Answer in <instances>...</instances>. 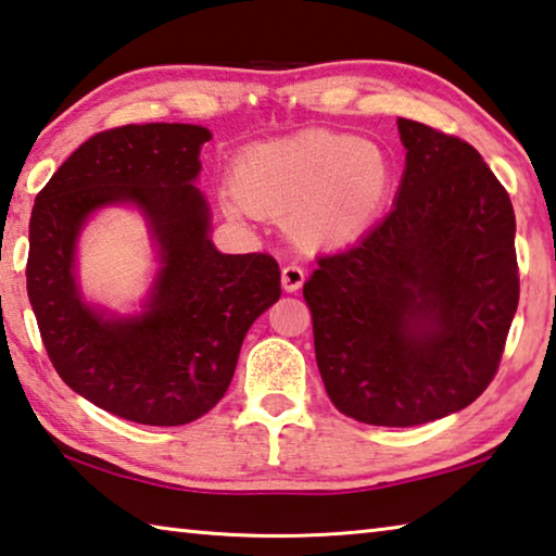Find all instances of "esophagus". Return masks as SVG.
Masks as SVG:
<instances>
[{
  "label": "esophagus",
  "mask_w": 556,
  "mask_h": 556,
  "mask_svg": "<svg viewBox=\"0 0 556 556\" xmlns=\"http://www.w3.org/2000/svg\"><path fill=\"white\" fill-rule=\"evenodd\" d=\"M280 283H283L286 293H295V290H300L305 283V270L300 268L298 263H288L283 273H280Z\"/></svg>",
  "instance_id": "1"
}]
</instances>
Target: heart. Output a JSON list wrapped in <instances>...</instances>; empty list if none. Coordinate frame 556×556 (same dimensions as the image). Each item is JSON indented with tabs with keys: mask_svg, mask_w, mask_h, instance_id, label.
I'll return each mask as SVG.
<instances>
[{
	"mask_svg": "<svg viewBox=\"0 0 556 556\" xmlns=\"http://www.w3.org/2000/svg\"><path fill=\"white\" fill-rule=\"evenodd\" d=\"M391 185V162L377 144L344 132H303L245 150L222 206L233 218H288L303 243L340 245L375 222Z\"/></svg>",
	"mask_w": 556,
	"mask_h": 556,
	"instance_id": "b5f03b06",
	"label": "heart"
}]
</instances>
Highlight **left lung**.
<instances>
[{"label":"left lung","mask_w":556,"mask_h":556,"mask_svg":"<svg viewBox=\"0 0 556 556\" xmlns=\"http://www.w3.org/2000/svg\"><path fill=\"white\" fill-rule=\"evenodd\" d=\"M394 208L317 258L303 295L327 396L371 426H418L493 381L520 300L515 212L466 140L399 117Z\"/></svg>","instance_id":"1"}]
</instances>
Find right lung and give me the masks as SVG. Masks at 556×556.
<instances>
[{
  "label": "right lung",
  "mask_w": 556,
  "mask_h": 556,
  "mask_svg": "<svg viewBox=\"0 0 556 556\" xmlns=\"http://www.w3.org/2000/svg\"><path fill=\"white\" fill-rule=\"evenodd\" d=\"M202 125L148 123L98 132L53 172L29 222L26 290L49 359L90 404L144 426L204 416L231 384L245 332L280 298L268 253H222L197 189ZM105 205H135L161 268L143 311L108 314L85 303L77 236Z\"/></svg>",
  "instance_id": "add662e5"
}]
</instances>
